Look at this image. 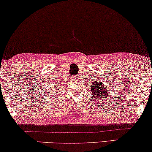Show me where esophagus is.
<instances>
[{
    "label": "esophagus",
    "mask_w": 152,
    "mask_h": 152,
    "mask_svg": "<svg viewBox=\"0 0 152 152\" xmlns=\"http://www.w3.org/2000/svg\"><path fill=\"white\" fill-rule=\"evenodd\" d=\"M76 77H77V76H74V78H76Z\"/></svg>",
    "instance_id": "1"
}]
</instances>
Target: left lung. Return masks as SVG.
Returning a JSON list of instances; mask_svg holds the SVG:
<instances>
[{"mask_svg": "<svg viewBox=\"0 0 152 152\" xmlns=\"http://www.w3.org/2000/svg\"><path fill=\"white\" fill-rule=\"evenodd\" d=\"M91 84H93V86H91V91H92V93H91V95H93V97H97L102 96V95H107V90H105L104 88V85L101 82H94L93 81V83H91Z\"/></svg>", "mask_w": 152, "mask_h": 152, "instance_id": "obj_1", "label": "left lung"}]
</instances>
